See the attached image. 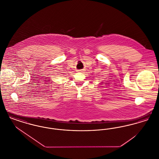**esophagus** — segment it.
<instances>
[{"label":"esophagus","instance_id":"esophagus-1","mask_svg":"<svg viewBox=\"0 0 159 159\" xmlns=\"http://www.w3.org/2000/svg\"><path fill=\"white\" fill-rule=\"evenodd\" d=\"M83 70H80V71H83Z\"/></svg>","mask_w":159,"mask_h":159}]
</instances>
